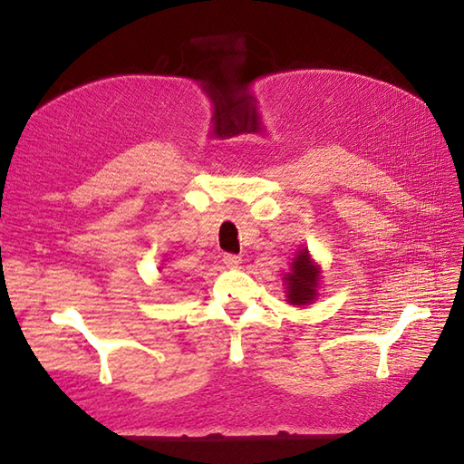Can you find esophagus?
Masks as SVG:
<instances>
[{"mask_svg":"<svg viewBox=\"0 0 464 464\" xmlns=\"http://www.w3.org/2000/svg\"><path fill=\"white\" fill-rule=\"evenodd\" d=\"M223 263L227 265L229 268H239L241 266V256L239 255H225Z\"/></svg>","mask_w":464,"mask_h":464,"instance_id":"esophagus-1","label":"esophagus"}]
</instances>
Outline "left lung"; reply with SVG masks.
I'll list each match as a JSON object with an SVG mask.
<instances>
[{
  "instance_id": "obj_1",
  "label": "left lung",
  "mask_w": 464,
  "mask_h": 464,
  "mask_svg": "<svg viewBox=\"0 0 464 464\" xmlns=\"http://www.w3.org/2000/svg\"><path fill=\"white\" fill-rule=\"evenodd\" d=\"M290 272H286V298L294 305H305L315 300L317 284H319V266L314 263L307 248L294 256Z\"/></svg>"
}]
</instances>
